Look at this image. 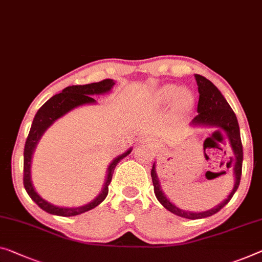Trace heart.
Segmentation results:
<instances>
[{"label": "heart", "instance_id": "b5f03b06", "mask_svg": "<svg viewBox=\"0 0 262 262\" xmlns=\"http://www.w3.org/2000/svg\"><path fill=\"white\" fill-rule=\"evenodd\" d=\"M175 96H177L179 106L182 108H188L193 101L192 94H190L188 91H186V89H181V91H179L177 85H171V84L166 85V87L160 89L158 93V100L159 102L161 103H169Z\"/></svg>", "mask_w": 262, "mask_h": 262}]
</instances>
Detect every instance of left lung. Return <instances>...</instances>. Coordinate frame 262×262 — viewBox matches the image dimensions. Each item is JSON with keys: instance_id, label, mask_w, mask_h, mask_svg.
I'll use <instances>...</instances> for the list:
<instances>
[{"instance_id": "8db88e82", "label": "left lung", "mask_w": 262, "mask_h": 262, "mask_svg": "<svg viewBox=\"0 0 262 262\" xmlns=\"http://www.w3.org/2000/svg\"><path fill=\"white\" fill-rule=\"evenodd\" d=\"M195 81H196L198 91H199V102H198L199 114L192 120L190 124L195 127L196 126L214 127L216 128L217 130L214 132L213 134H215V133H220V134L225 135L226 138L228 139L229 144H231V148L234 154L233 158H231V163H233L235 182H234L232 192L229 193L227 199L222 201L220 205H217L216 207H214V208L209 210H206V212H200V213L188 212V210L180 209L179 207L171 204L168 199H167L165 193L162 192L161 186H160V180L158 175H156L155 162H154L153 168H151V171H150V175H151V181H153L154 193H155L156 199H158L160 204L165 207L166 209H168L169 212L175 214V215L185 217V219H190V220H196V219L212 216L228 204L234 193L236 192L237 187L240 185L241 171H243V160H244L243 143H241V138H240V128H239V123H237L236 115L234 114L233 109L231 108V106H229L227 101H226L221 92L219 91L215 85H214L208 79H206L205 76L199 75V74H195Z\"/></svg>"}]
</instances>
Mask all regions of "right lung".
<instances>
[{
    "instance_id": "obj_1",
    "label": "right lung",
    "mask_w": 262,
    "mask_h": 262,
    "mask_svg": "<svg viewBox=\"0 0 262 262\" xmlns=\"http://www.w3.org/2000/svg\"><path fill=\"white\" fill-rule=\"evenodd\" d=\"M114 84V81L107 79L101 82H95V83H89L83 85H70V87L64 88L62 93L56 94V95L50 97L43 106L38 109L36 115H35L33 123H31L28 138H27V141L25 144V153H23V185H25V188L29 196L31 198V200L40 207V208L46 210L47 213L58 216H75L95 208V207L99 206L107 196L108 186L112 181L113 173H114L116 165H118L123 158H126L128 154H130L132 148L128 149L126 153L121 154L118 158L113 160L112 163L108 167L106 182H104L102 192L97 195L93 201L89 202V204L81 207L66 208V207H57L49 204L48 201H46L45 199H42L40 195L36 193V190H35L33 186V182H31V158H33L35 147H36L41 136L43 135V133L48 129L57 119L62 118V116L67 114V113L73 111L74 108L83 106V104L95 103L96 101L95 99H93V96L101 95V94H106L108 92H111V89Z\"/></svg>"
}]
</instances>
